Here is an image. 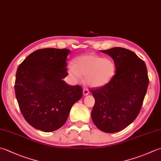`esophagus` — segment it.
Masks as SVG:
<instances>
[{
    "label": "esophagus",
    "instance_id": "esophagus-1",
    "mask_svg": "<svg viewBox=\"0 0 161 161\" xmlns=\"http://www.w3.org/2000/svg\"><path fill=\"white\" fill-rule=\"evenodd\" d=\"M89 93V89H86V88H84V89H83V94H84V96H87Z\"/></svg>",
    "mask_w": 161,
    "mask_h": 161
}]
</instances>
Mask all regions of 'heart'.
I'll list each match as a JSON object with an SVG mask.
<instances>
[{"mask_svg":"<svg viewBox=\"0 0 161 161\" xmlns=\"http://www.w3.org/2000/svg\"><path fill=\"white\" fill-rule=\"evenodd\" d=\"M116 66L114 61L97 55L80 56L76 64L70 63L68 72L75 81H80L86 76V82L93 87L102 86L108 84L114 75Z\"/></svg>","mask_w":161,"mask_h":161,"instance_id":"heart-1","label":"heart"}]
</instances>
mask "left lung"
Returning <instances> with one entry per match:
<instances>
[{"label": "left lung", "instance_id": "1", "mask_svg": "<svg viewBox=\"0 0 161 161\" xmlns=\"http://www.w3.org/2000/svg\"><path fill=\"white\" fill-rule=\"evenodd\" d=\"M101 52L114 60L116 73L108 84L90 90L95 98L91 118L100 130L114 133L126 128L139 114L149 77L145 63L130 50L114 47Z\"/></svg>", "mask_w": 161, "mask_h": 161}]
</instances>
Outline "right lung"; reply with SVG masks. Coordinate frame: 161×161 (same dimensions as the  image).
Masks as SVG:
<instances>
[{
	"mask_svg": "<svg viewBox=\"0 0 161 161\" xmlns=\"http://www.w3.org/2000/svg\"><path fill=\"white\" fill-rule=\"evenodd\" d=\"M68 49H38L19 66L15 95L21 114L31 125L52 132L64 125L72 105L82 96L81 87L63 80L68 76Z\"/></svg>",
	"mask_w": 161,
	"mask_h": 161,
	"instance_id": "obj_1",
	"label": "right lung"
}]
</instances>
